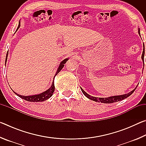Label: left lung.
Wrapping results in <instances>:
<instances>
[{
	"instance_id": "obj_1",
	"label": "left lung",
	"mask_w": 146,
	"mask_h": 146,
	"mask_svg": "<svg viewBox=\"0 0 146 146\" xmlns=\"http://www.w3.org/2000/svg\"><path fill=\"white\" fill-rule=\"evenodd\" d=\"M138 33L140 35V29H138ZM144 53H145V51H144H144L142 52V59L144 61ZM137 89L136 88L134 89L132 91H131L129 93L127 94H125V95H119V96H113V97H110L108 98H97V97H92V96H90V95H88L87 93H86L84 91L82 88H81V91H82V93L86 97H88L90 99L92 100L93 101H95V102H100L102 103H106V104H110V103H113V102H118V101L120 100H122L125 98H127L128 97L131 95V94L134 92L135 90Z\"/></svg>"
}]
</instances>
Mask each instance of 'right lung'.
Here are the masks:
<instances>
[{"mask_svg": "<svg viewBox=\"0 0 146 146\" xmlns=\"http://www.w3.org/2000/svg\"><path fill=\"white\" fill-rule=\"evenodd\" d=\"M21 23H19V26H18V28H19L20 26H21ZM17 28V29H18ZM8 53L6 54V60H5V62L6 63V61H7V58H8ZM68 59L66 58V59H64L63 61L61 62V63L60 64V66H59V67L57 70V71H56V73L55 74V75H57V74L60 72V71L62 70V69L63 68V67L64 66V64L65 63H66V62L68 61ZM54 91H55V86H54V82H53L52 83V85H51V88L49 89L46 91H44V92L40 94H39V95H31V96H23V95H20L19 94H17L15 92H14L16 94L17 96H19V97H21L23 98L24 100H26L27 101H29V102H43L44 100H48L49 98H50L51 96L53 95V93L54 92Z\"/></svg>", "mask_w": 146, "mask_h": 146, "instance_id": "1", "label": "right lung"}]
</instances>
